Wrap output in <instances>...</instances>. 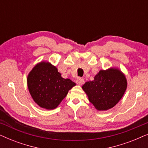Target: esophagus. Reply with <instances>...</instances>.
Returning a JSON list of instances; mask_svg holds the SVG:
<instances>
[{
  "label": "esophagus",
  "instance_id": "obj_1",
  "mask_svg": "<svg viewBox=\"0 0 148 148\" xmlns=\"http://www.w3.org/2000/svg\"><path fill=\"white\" fill-rule=\"evenodd\" d=\"M76 83L78 85H80V86H82V85L84 84V79L81 78V77H79V78H77V79L76 80Z\"/></svg>",
  "mask_w": 148,
  "mask_h": 148
}]
</instances>
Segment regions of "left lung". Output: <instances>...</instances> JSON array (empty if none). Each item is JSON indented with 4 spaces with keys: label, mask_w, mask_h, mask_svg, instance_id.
Wrapping results in <instances>:
<instances>
[{
    "label": "left lung",
    "mask_w": 148,
    "mask_h": 148,
    "mask_svg": "<svg viewBox=\"0 0 148 148\" xmlns=\"http://www.w3.org/2000/svg\"><path fill=\"white\" fill-rule=\"evenodd\" d=\"M127 86L126 78L120 71L109 69L100 71L94 80L86 82L82 88L97 110H106L119 102Z\"/></svg>",
    "instance_id": "left-lung-1"
}]
</instances>
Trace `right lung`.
<instances>
[{
    "label": "right lung",
    "mask_w": 148,
    "mask_h": 148,
    "mask_svg": "<svg viewBox=\"0 0 148 148\" xmlns=\"http://www.w3.org/2000/svg\"><path fill=\"white\" fill-rule=\"evenodd\" d=\"M75 86V83L62 78L57 69L49 62L38 64L27 77L32 98L40 107L48 110L56 108Z\"/></svg>",
    "instance_id": "1"
}]
</instances>
